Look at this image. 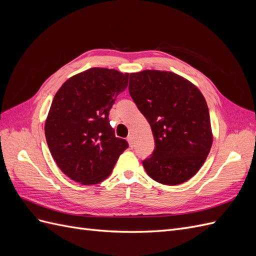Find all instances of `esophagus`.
<instances>
[{
    "label": "esophagus",
    "instance_id": "obj_1",
    "mask_svg": "<svg viewBox=\"0 0 256 256\" xmlns=\"http://www.w3.org/2000/svg\"><path fill=\"white\" fill-rule=\"evenodd\" d=\"M127 141H128V143H129L130 147H134V138H132V136H129L127 138Z\"/></svg>",
    "mask_w": 256,
    "mask_h": 256
}]
</instances>
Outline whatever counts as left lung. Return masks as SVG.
Returning <instances> with one entry per match:
<instances>
[{"label":"left lung","mask_w":256,"mask_h":256,"mask_svg":"<svg viewBox=\"0 0 256 256\" xmlns=\"http://www.w3.org/2000/svg\"><path fill=\"white\" fill-rule=\"evenodd\" d=\"M129 94L150 122L154 150L143 166L150 178L175 186L204 164L212 144L210 116L202 92L171 72L130 74Z\"/></svg>","instance_id":"1"}]
</instances>
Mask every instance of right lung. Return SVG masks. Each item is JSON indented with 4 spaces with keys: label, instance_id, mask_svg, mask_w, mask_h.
<instances>
[{
    "label": "right lung",
    "instance_id": "add662e5",
    "mask_svg": "<svg viewBox=\"0 0 256 256\" xmlns=\"http://www.w3.org/2000/svg\"><path fill=\"white\" fill-rule=\"evenodd\" d=\"M129 74L90 68L69 78L53 98L44 134L58 166L70 180L96 184L109 177L126 148L109 112L128 85Z\"/></svg>",
    "mask_w": 256,
    "mask_h": 256
}]
</instances>
